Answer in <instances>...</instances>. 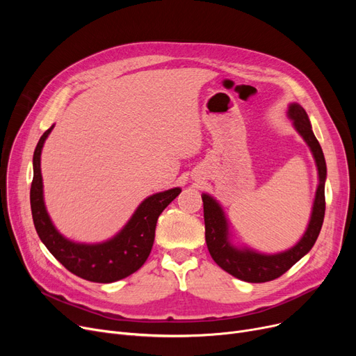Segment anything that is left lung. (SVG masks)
<instances>
[{"label":"left lung","instance_id":"8db88e82","mask_svg":"<svg viewBox=\"0 0 356 356\" xmlns=\"http://www.w3.org/2000/svg\"><path fill=\"white\" fill-rule=\"evenodd\" d=\"M289 115L293 120L294 128L298 131L307 145L310 147L319 172V186L313 203V212L307 231L303 238L289 251L266 255L250 250H238L231 245L228 239V223L220 207L209 195H202L203 218H204V238L211 257L215 263L231 275L244 280L248 283H267L278 278L289 271L298 259L305 257L321 234L325 218V180H326V161L322 147L314 137L306 111L298 105L291 104Z\"/></svg>","mask_w":356,"mask_h":356}]
</instances>
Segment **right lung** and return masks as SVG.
I'll return each instance as SVG.
<instances>
[{"instance_id":"1","label":"right lung","mask_w":356,"mask_h":356,"mask_svg":"<svg viewBox=\"0 0 356 356\" xmlns=\"http://www.w3.org/2000/svg\"><path fill=\"white\" fill-rule=\"evenodd\" d=\"M51 129L53 127L40 137L33 156L30 204L34 228L51 255L72 274L93 283L118 282L145 263L153 248L157 219L181 191L175 188L147 197L124 229L112 239L93 245L74 244L56 231L43 202L40 154Z\"/></svg>"}]
</instances>
